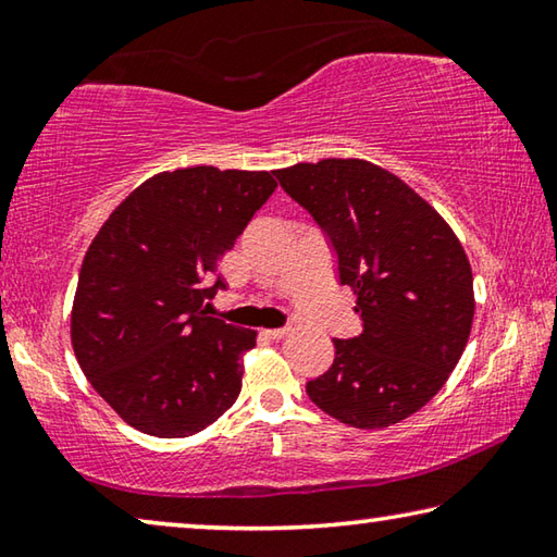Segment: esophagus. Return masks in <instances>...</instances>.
Segmentation results:
<instances>
[{"label":"esophagus","mask_w":557,"mask_h":557,"mask_svg":"<svg viewBox=\"0 0 557 557\" xmlns=\"http://www.w3.org/2000/svg\"><path fill=\"white\" fill-rule=\"evenodd\" d=\"M289 332H292L289 326H282V329H265V332H262V334H265L268 338H275V342H280V338L289 336Z\"/></svg>","instance_id":"34e87169"}]
</instances>
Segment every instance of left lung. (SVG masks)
Segmentation results:
<instances>
[{
	"mask_svg": "<svg viewBox=\"0 0 557 557\" xmlns=\"http://www.w3.org/2000/svg\"><path fill=\"white\" fill-rule=\"evenodd\" d=\"M275 176L329 233L338 280L363 332L334 338V363L307 383L317 408L358 430H383L435 398L474 322V277L449 223L400 176L366 159H322Z\"/></svg>",
	"mask_w": 557,
	"mask_h": 557,
	"instance_id": "obj_1",
	"label": "left lung"
}]
</instances>
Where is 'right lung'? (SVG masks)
Listing matches in <instances>:
<instances>
[{
  "label": "right lung",
  "instance_id": "right-lung-1",
  "mask_svg": "<svg viewBox=\"0 0 557 557\" xmlns=\"http://www.w3.org/2000/svg\"><path fill=\"white\" fill-rule=\"evenodd\" d=\"M272 172L186 166L139 184L83 258L71 344L112 410L145 435L188 437L238 398L258 332L209 317L219 260L275 191Z\"/></svg>",
  "mask_w": 557,
  "mask_h": 557
}]
</instances>
